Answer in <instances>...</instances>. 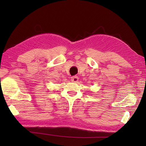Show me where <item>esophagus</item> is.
<instances>
[{"instance_id":"esophagus-1","label":"esophagus","mask_w":146,"mask_h":146,"mask_svg":"<svg viewBox=\"0 0 146 146\" xmlns=\"http://www.w3.org/2000/svg\"><path fill=\"white\" fill-rule=\"evenodd\" d=\"M78 76H72V77H71V81H72V82H77L78 81Z\"/></svg>"}]
</instances>
